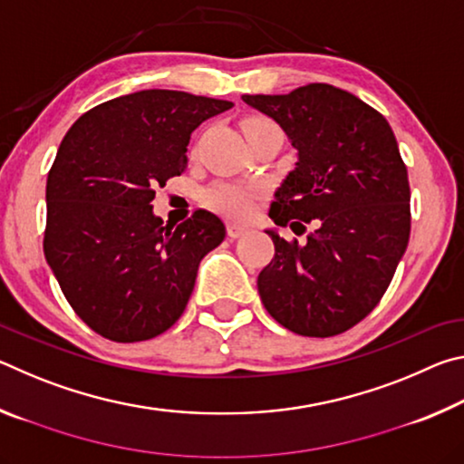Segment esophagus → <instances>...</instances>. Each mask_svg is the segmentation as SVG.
I'll list each match as a JSON object with an SVG mask.
<instances>
[{"label": "esophagus", "mask_w": 464, "mask_h": 464, "mask_svg": "<svg viewBox=\"0 0 464 464\" xmlns=\"http://www.w3.org/2000/svg\"><path fill=\"white\" fill-rule=\"evenodd\" d=\"M227 233H229L231 239H237V237H241V235L247 233V227L239 225V223H229L227 225Z\"/></svg>", "instance_id": "esophagus-1"}]
</instances>
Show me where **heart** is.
<instances>
[{"label": "heart", "instance_id": "b5f03b06", "mask_svg": "<svg viewBox=\"0 0 464 464\" xmlns=\"http://www.w3.org/2000/svg\"><path fill=\"white\" fill-rule=\"evenodd\" d=\"M256 127H274V124L266 119H247L243 122V130ZM257 196H260V188L257 186L237 182H217L202 192V200L207 207L218 210V213L241 218L251 215Z\"/></svg>", "mask_w": 464, "mask_h": 464}]
</instances>
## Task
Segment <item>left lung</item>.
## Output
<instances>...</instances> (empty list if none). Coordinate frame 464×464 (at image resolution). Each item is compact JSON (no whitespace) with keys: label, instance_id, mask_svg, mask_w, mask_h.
Segmentation results:
<instances>
[{"label":"left lung","instance_id":"1","mask_svg":"<svg viewBox=\"0 0 464 464\" xmlns=\"http://www.w3.org/2000/svg\"><path fill=\"white\" fill-rule=\"evenodd\" d=\"M241 100L280 124L298 155L270 218L296 235L303 223L317 227L303 243L266 229L276 254L257 293L290 332L342 334L379 304L410 241L411 194L397 139L381 112L327 83Z\"/></svg>","mask_w":464,"mask_h":464}]
</instances>
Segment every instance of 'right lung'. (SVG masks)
<instances>
[{
  "label": "right lung",
  "mask_w": 464,
  "mask_h": 464,
  "mask_svg": "<svg viewBox=\"0 0 464 464\" xmlns=\"http://www.w3.org/2000/svg\"><path fill=\"white\" fill-rule=\"evenodd\" d=\"M233 102L174 90L108 100L77 119L46 179L44 257L63 295L93 332L143 342L182 315L198 264L221 246L208 210L163 225L155 186L184 174L190 135Z\"/></svg>",
  "instance_id": "1"
}]
</instances>
